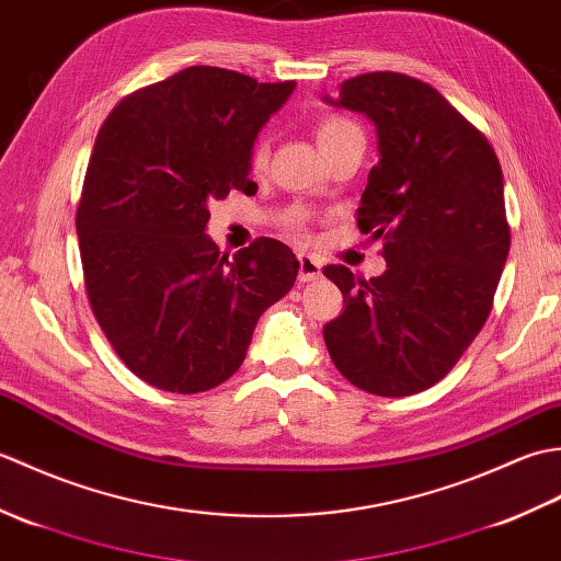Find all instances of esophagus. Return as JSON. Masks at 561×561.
Returning <instances> with one entry per match:
<instances>
[{"mask_svg": "<svg viewBox=\"0 0 561 561\" xmlns=\"http://www.w3.org/2000/svg\"><path fill=\"white\" fill-rule=\"evenodd\" d=\"M320 260L313 255H299V282H313L320 277Z\"/></svg>", "mask_w": 561, "mask_h": 561, "instance_id": "esophagus-1", "label": "esophagus"}]
</instances>
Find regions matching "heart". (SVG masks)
<instances>
[{
    "instance_id": "1",
    "label": "heart",
    "mask_w": 561,
    "mask_h": 561,
    "mask_svg": "<svg viewBox=\"0 0 561 561\" xmlns=\"http://www.w3.org/2000/svg\"><path fill=\"white\" fill-rule=\"evenodd\" d=\"M316 137H318V147L328 149V147L340 145V141H344V139L364 137V135H362V127L356 125L354 121H350V117L328 115L318 123ZM265 161H267V147H265V141H257L253 151H250V165H253V171H260L262 165H265ZM289 229L299 233L301 231V219L299 217L289 219Z\"/></svg>"
}]
</instances>
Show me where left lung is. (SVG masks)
Returning <instances> with one entry per match:
<instances>
[{
    "label": "left lung",
    "mask_w": 561,
    "mask_h": 561,
    "mask_svg": "<svg viewBox=\"0 0 561 561\" xmlns=\"http://www.w3.org/2000/svg\"><path fill=\"white\" fill-rule=\"evenodd\" d=\"M337 105L376 125L380 161L356 224L383 238L388 267L371 279L323 270L344 296L325 347L356 388L414 396L456 366L492 311L511 245L502 165L434 87L400 71L342 81Z\"/></svg>",
    "instance_id": "8db88e82"
}]
</instances>
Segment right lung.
Listing matches in <instances>:
<instances>
[{
    "instance_id": "right-lung-1",
    "label": "right lung",
    "mask_w": 561,
    "mask_h": 561,
    "mask_svg": "<svg viewBox=\"0 0 561 561\" xmlns=\"http://www.w3.org/2000/svg\"><path fill=\"white\" fill-rule=\"evenodd\" d=\"M296 81L187 67L115 105L99 129L77 236L83 287L103 335L145 383L205 392L243 364L257 318L299 272L260 236L233 257L207 238V205L255 195L250 149Z\"/></svg>"
}]
</instances>
